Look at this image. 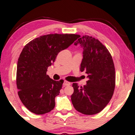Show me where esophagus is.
<instances>
[{"instance_id": "obj_1", "label": "esophagus", "mask_w": 135, "mask_h": 135, "mask_svg": "<svg viewBox=\"0 0 135 135\" xmlns=\"http://www.w3.org/2000/svg\"><path fill=\"white\" fill-rule=\"evenodd\" d=\"M71 83L69 81H65L64 82V86H69L70 85Z\"/></svg>"}]
</instances>
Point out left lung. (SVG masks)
Segmentation results:
<instances>
[{
  "label": "left lung",
  "instance_id": "8db88e82",
  "mask_svg": "<svg viewBox=\"0 0 135 135\" xmlns=\"http://www.w3.org/2000/svg\"><path fill=\"white\" fill-rule=\"evenodd\" d=\"M83 49L80 71H86V85L73 83L74 92L71 100L75 109L85 115L100 112L108 104L115 86V71L112 57L108 49L98 39L79 35L74 45Z\"/></svg>",
  "mask_w": 135,
  "mask_h": 135
}]
</instances>
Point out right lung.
Wrapping results in <instances>:
<instances>
[{
	"label": "right lung",
	"instance_id": "right-lung-1",
	"mask_svg": "<svg viewBox=\"0 0 135 135\" xmlns=\"http://www.w3.org/2000/svg\"><path fill=\"white\" fill-rule=\"evenodd\" d=\"M79 35L50 34L37 37L24 47L17 63L18 94L23 105L37 115L51 112L64 80L55 81L46 74L58 54L68 48Z\"/></svg>",
	"mask_w": 135,
	"mask_h": 135
}]
</instances>
